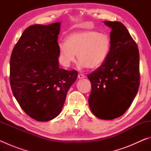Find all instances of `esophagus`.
I'll return each mask as SVG.
<instances>
[{
    "label": "esophagus",
    "instance_id": "esophagus-1",
    "mask_svg": "<svg viewBox=\"0 0 151 151\" xmlns=\"http://www.w3.org/2000/svg\"><path fill=\"white\" fill-rule=\"evenodd\" d=\"M85 77H86L85 75H83V74H81V73H79L78 75V78L79 79H81V78H85Z\"/></svg>",
    "mask_w": 151,
    "mask_h": 151
}]
</instances>
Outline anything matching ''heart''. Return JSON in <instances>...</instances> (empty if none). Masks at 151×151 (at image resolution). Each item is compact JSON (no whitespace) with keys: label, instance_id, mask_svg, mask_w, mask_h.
Returning a JSON list of instances; mask_svg holds the SVG:
<instances>
[{"label":"heart","instance_id":"1","mask_svg":"<svg viewBox=\"0 0 151 151\" xmlns=\"http://www.w3.org/2000/svg\"><path fill=\"white\" fill-rule=\"evenodd\" d=\"M111 40L104 32L86 30L68 35L58 44L59 60L67 67L76 61V54L82 67L95 68L103 64L109 54Z\"/></svg>","mask_w":151,"mask_h":151}]
</instances>
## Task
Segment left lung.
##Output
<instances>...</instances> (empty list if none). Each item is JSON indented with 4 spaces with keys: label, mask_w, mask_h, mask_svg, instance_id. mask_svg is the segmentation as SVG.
I'll return each instance as SVG.
<instances>
[{
    "label": "left lung",
    "mask_w": 151,
    "mask_h": 151,
    "mask_svg": "<svg viewBox=\"0 0 151 151\" xmlns=\"http://www.w3.org/2000/svg\"><path fill=\"white\" fill-rule=\"evenodd\" d=\"M112 29L111 46L105 61L88 75L91 83L88 104L96 117L112 120L131 105L140 85L139 51L124 25L104 21Z\"/></svg>",
    "instance_id": "obj_1"
}]
</instances>
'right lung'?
Returning <instances> with one entry per match:
<instances>
[{"mask_svg":"<svg viewBox=\"0 0 151 151\" xmlns=\"http://www.w3.org/2000/svg\"><path fill=\"white\" fill-rule=\"evenodd\" d=\"M60 22L34 24L24 30L12 50L10 83L22 109L37 121H48L62 111L77 71L59 68Z\"/></svg>","mask_w":151,"mask_h":151,"instance_id":"right-lung-1","label":"right lung"}]
</instances>
